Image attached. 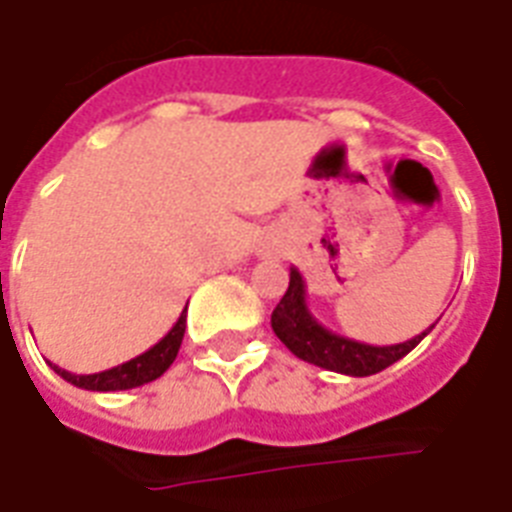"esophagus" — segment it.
<instances>
[{"instance_id":"1","label":"esophagus","mask_w":512,"mask_h":512,"mask_svg":"<svg viewBox=\"0 0 512 512\" xmlns=\"http://www.w3.org/2000/svg\"><path fill=\"white\" fill-rule=\"evenodd\" d=\"M277 252H279L277 241H274V244H268L266 249H263V255H277Z\"/></svg>"}]
</instances>
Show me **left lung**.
<instances>
[{
    "label": "left lung",
    "mask_w": 512,
    "mask_h": 512,
    "mask_svg": "<svg viewBox=\"0 0 512 512\" xmlns=\"http://www.w3.org/2000/svg\"><path fill=\"white\" fill-rule=\"evenodd\" d=\"M271 329L293 356H299L310 365L323 367V370L354 378L376 376L389 365H395L397 359L411 354L422 343V337L430 334V329H425L417 337L397 345H367L356 343L343 334H334L332 329H326L323 323L315 321V315L307 307V285H304V277L296 266L290 268V285L285 296L279 299V304L271 312Z\"/></svg>",
    "instance_id": "left-lung-1"
}]
</instances>
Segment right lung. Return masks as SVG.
I'll return each mask as SVG.
<instances>
[{
	"label": "right lung",
	"mask_w": 512,
	"mask_h": 512,
	"mask_svg": "<svg viewBox=\"0 0 512 512\" xmlns=\"http://www.w3.org/2000/svg\"><path fill=\"white\" fill-rule=\"evenodd\" d=\"M183 332H186V310L180 312L175 326L169 329L153 348H147L145 354L128 359L123 365L112 367V370H101V373H90V376H76L62 367L51 365V370L62 376L68 384L79 386V389H90V392H120V389H134V386L150 384L158 376H164L169 365L175 362V356L183 343Z\"/></svg>",
	"instance_id": "1"
}]
</instances>
